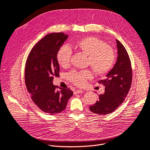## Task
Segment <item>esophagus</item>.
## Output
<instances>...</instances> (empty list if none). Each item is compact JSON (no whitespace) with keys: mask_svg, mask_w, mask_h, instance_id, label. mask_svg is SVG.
Instances as JSON below:
<instances>
[{"mask_svg":"<svg viewBox=\"0 0 150 150\" xmlns=\"http://www.w3.org/2000/svg\"><path fill=\"white\" fill-rule=\"evenodd\" d=\"M83 93V91L81 90H76L74 91V94H78V93Z\"/></svg>","mask_w":150,"mask_h":150,"instance_id":"obj_1","label":"esophagus"}]
</instances>
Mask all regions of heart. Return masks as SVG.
Segmentation results:
<instances>
[{"label":"heart","instance_id":"b5f03b06","mask_svg":"<svg viewBox=\"0 0 150 150\" xmlns=\"http://www.w3.org/2000/svg\"><path fill=\"white\" fill-rule=\"evenodd\" d=\"M74 47L78 52L88 56V65L97 75H104L112 69L115 54L113 49L103 41L94 37H87L78 40ZM71 56L72 51L68 46L60 47L57 53V60L60 66L63 68L69 67ZM92 76L91 71L88 70L73 71L68 74L69 79L78 87L83 86Z\"/></svg>","mask_w":150,"mask_h":150}]
</instances>
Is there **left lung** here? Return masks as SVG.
<instances>
[{
    "label": "left lung",
    "mask_w": 150,
    "mask_h": 150,
    "mask_svg": "<svg viewBox=\"0 0 150 150\" xmlns=\"http://www.w3.org/2000/svg\"><path fill=\"white\" fill-rule=\"evenodd\" d=\"M117 61L113 68L107 74L106 79L98 82L105 87L104 93L98 96V99L90 110L94 113L105 115L113 112L124 101L129 92L132 79L131 62L126 50L116 40Z\"/></svg>",
    "instance_id": "left-lung-1"
}]
</instances>
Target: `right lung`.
<instances>
[{
    "label": "right lung",
    "instance_id": "add662e5",
    "mask_svg": "<svg viewBox=\"0 0 150 150\" xmlns=\"http://www.w3.org/2000/svg\"><path fill=\"white\" fill-rule=\"evenodd\" d=\"M68 35L63 33H51L40 40L33 47L27 59L25 82L28 92L38 108L54 115L65 109L73 96L69 88L53 85L54 76H59L57 53Z\"/></svg>",
    "mask_w": 150,
    "mask_h": 150
}]
</instances>
